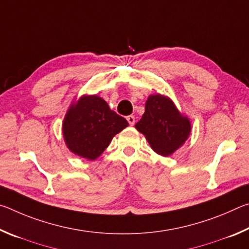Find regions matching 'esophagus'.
Returning a JSON list of instances; mask_svg holds the SVG:
<instances>
[{"instance_id":"obj_1","label":"esophagus","mask_w":249,"mask_h":249,"mask_svg":"<svg viewBox=\"0 0 249 249\" xmlns=\"http://www.w3.org/2000/svg\"><path fill=\"white\" fill-rule=\"evenodd\" d=\"M126 120H127L128 124L130 126H133L135 124V117H134V115H128L127 117H126Z\"/></svg>"}]
</instances>
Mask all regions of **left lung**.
<instances>
[{"instance_id": "1", "label": "left lung", "mask_w": 249, "mask_h": 249, "mask_svg": "<svg viewBox=\"0 0 249 249\" xmlns=\"http://www.w3.org/2000/svg\"><path fill=\"white\" fill-rule=\"evenodd\" d=\"M135 127L145 135L154 151L170 156L188 140L191 124L167 96L153 94L145 104V113Z\"/></svg>"}]
</instances>
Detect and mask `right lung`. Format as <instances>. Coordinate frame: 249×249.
I'll list each match as a JSON object with an SVG mask.
<instances>
[{
  "label": "right lung",
  "mask_w": 249,
  "mask_h": 249,
  "mask_svg": "<svg viewBox=\"0 0 249 249\" xmlns=\"http://www.w3.org/2000/svg\"><path fill=\"white\" fill-rule=\"evenodd\" d=\"M127 126V121L112 111L102 98L83 95L69 107L62 133L67 147L73 154L94 160Z\"/></svg>",
  "instance_id": "right-lung-1"
}]
</instances>
